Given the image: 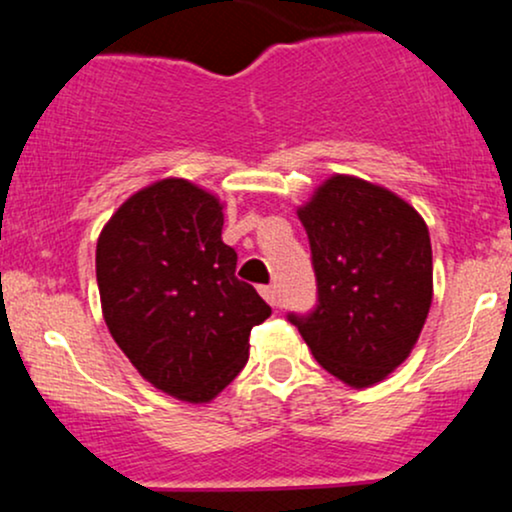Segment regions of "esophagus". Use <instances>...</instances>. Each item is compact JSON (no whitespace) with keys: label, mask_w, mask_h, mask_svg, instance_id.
Listing matches in <instances>:
<instances>
[{"label":"esophagus","mask_w":512,"mask_h":512,"mask_svg":"<svg viewBox=\"0 0 512 512\" xmlns=\"http://www.w3.org/2000/svg\"><path fill=\"white\" fill-rule=\"evenodd\" d=\"M260 293H262V298L269 305L279 308V291H276V286H260Z\"/></svg>","instance_id":"34e87169"}]
</instances>
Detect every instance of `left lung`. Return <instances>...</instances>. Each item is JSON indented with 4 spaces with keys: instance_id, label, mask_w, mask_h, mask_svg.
Instances as JSON below:
<instances>
[{
    "instance_id": "1",
    "label": "left lung",
    "mask_w": 512,
    "mask_h": 512,
    "mask_svg": "<svg viewBox=\"0 0 512 512\" xmlns=\"http://www.w3.org/2000/svg\"><path fill=\"white\" fill-rule=\"evenodd\" d=\"M317 305L289 320L315 361L351 387L385 380L414 349L433 301L426 221L385 187L332 175L298 209Z\"/></svg>"
}]
</instances>
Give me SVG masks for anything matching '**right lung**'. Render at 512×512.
<instances>
[{"instance_id": "1", "label": "right lung", "mask_w": 512, "mask_h": 512, "mask_svg": "<svg viewBox=\"0 0 512 512\" xmlns=\"http://www.w3.org/2000/svg\"><path fill=\"white\" fill-rule=\"evenodd\" d=\"M223 204L190 180L132 195L105 223L96 279L105 325L144 380L182 402H211L248 363L250 330L272 315L236 276Z\"/></svg>"}]
</instances>
